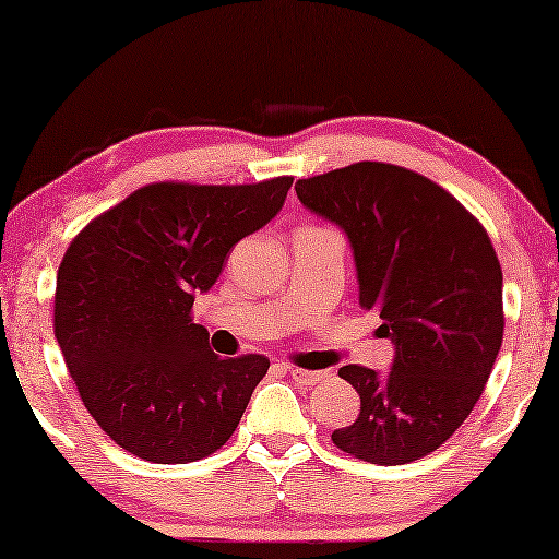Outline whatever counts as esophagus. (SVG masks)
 I'll return each instance as SVG.
<instances>
[{
    "label": "esophagus",
    "mask_w": 559,
    "mask_h": 559,
    "mask_svg": "<svg viewBox=\"0 0 559 559\" xmlns=\"http://www.w3.org/2000/svg\"><path fill=\"white\" fill-rule=\"evenodd\" d=\"M289 377H293L297 384L302 386H316V384H323L328 379L325 371H308V369H289Z\"/></svg>",
    "instance_id": "esophagus-1"
}]
</instances>
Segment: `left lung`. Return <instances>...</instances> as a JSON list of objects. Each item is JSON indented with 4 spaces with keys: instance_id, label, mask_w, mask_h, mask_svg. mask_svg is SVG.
Wrapping results in <instances>:
<instances>
[{
    "instance_id": "8db88e82",
    "label": "left lung",
    "mask_w": 559,
    "mask_h": 559,
    "mask_svg": "<svg viewBox=\"0 0 559 559\" xmlns=\"http://www.w3.org/2000/svg\"><path fill=\"white\" fill-rule=\"evenodd\" d=\"M305 209L346 231L358 305L377 310L394 364L338 371L361 396L331 438L366 463L402 465L438 450L491 377L503 338V277L480 221L407 167L356 163L295 182Z\"/></svg>"
}]
</instances>
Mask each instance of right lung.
I'll return each mask as SVG.
<instances>
[{
	"label": "right lung",
	"mask_w": 559,
	"mask_h": 559,
	"mask_svg": "<svg viewBox=\"0 0 559 559\" xmlns=\"http://www.w3.org/2000/svg\"><path fill=\"white\" fill-rule=\"evenodd\" d=\"M293 178L152 182L96 216L56 282V338L98 427L142 461L193 463L231 438L270 358H221L190 318L224 259L285 205Z\"/></svg>",
	"instance_id": "add662e5"
}]
</instances>
